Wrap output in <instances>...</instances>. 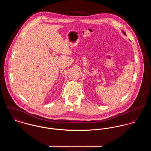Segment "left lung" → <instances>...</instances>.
<instances>
[{
	"label": "left lung",
	"mask_w": 151,
	"mask_h": 151,
	"mask_svg": "<svg viewBox=\"0 0 151 151\" xmlns=\"http://www.w3.org/2000/svg\"><path fill=\"white\" fill-rule=\"evenodd\" d=\"M122 32H123V33H124V35H126V33H125V32H124V31H123V30H122Z\"/></svg>",
	"instance_id": "obj_1"
}]
</instances>
